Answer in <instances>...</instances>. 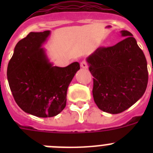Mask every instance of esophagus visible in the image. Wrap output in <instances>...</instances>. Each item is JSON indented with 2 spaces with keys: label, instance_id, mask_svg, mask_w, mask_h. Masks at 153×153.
Wrapping results in <instances>:
<instances>
[{
  "label": "esophagus",
  "instance_id": "34e87169",
  "mask_svg": "<svg viewBox=\"0 0 153 153\" xmlns=\"http://www.w3.org/2000/svg\"><path fill=\"white\" fill-rule=\"evenodd\" d=\"M80 66L82 68L86 69L88 67V63H87V62H86V60H83V61L80 63Z\"/></svg>",
  "mask_w": 153,
  "mask_h": 153
}]
</instances>
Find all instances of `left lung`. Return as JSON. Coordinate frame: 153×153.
Masks as SVG:
<instances>
[{
    "label": "left lung",
    "mask_w": 153,
    "mask_h": 153,
    "mask_svg": "<svg viewBox=\"0 0 153 153\" xmlns=\"http://www.w3.org/2000/svg\"><path fill=\"white\" fill-rule=\"evenodd\" d=\"M124 40L100 47L86 59L93 75V96L98 108L117 114L129 109L145 93L148 83L146 56L132 34L122 30Z\"/></svg>",
    "instance_id": "8db88e82"
}]
</instances>
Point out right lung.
Listing matches in <instances>:
<instances>
[{
	"mask_svg": "<svg viewBox=\"0 0 153 153\" xmlns=\"http://www.w3.org/2000/svg\"><path fill=\"white\" fill-rule=\"evenodd\" d=\"M51 33L30 32L18 42L8 63L7 80L13 99L25 113L38 117H52L67 103V88L78 62L66 67H53L42 48Z\"/></svg>",
	"mask_w": 153,
	"mask_h": 153,
	"instance_id": "add662e5",
	"label": "right lung"
}]
</instances>
